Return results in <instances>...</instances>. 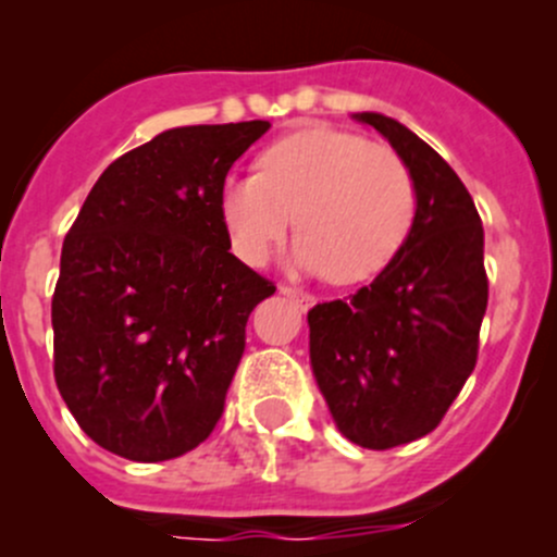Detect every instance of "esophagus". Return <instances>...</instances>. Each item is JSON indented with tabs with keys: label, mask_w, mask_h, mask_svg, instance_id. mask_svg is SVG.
Wrapping results in <instances>:
<instances>
[{
	"label": "esophagus",
	"mask_w": 557,
	"mask_h": 557,
	"mask_svg": "<svg viewBox=\"0 0 557 557\" xmlns=\"http://www.w3.org/2000/svg\"><path fill=\"white\" fill-rule=\"evenodd\" d=\"M280 294L288 296V299L294 301V305L299 307V310H305V312L314 305V296L312 294H305V290H296V288H290V285H280Z\"/></svg>",
	"instance_id": "1"
}]
</instances>
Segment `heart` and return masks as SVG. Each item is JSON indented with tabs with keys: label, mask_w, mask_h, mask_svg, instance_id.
<instances>
[{
	"label": "heart",
	"mask_w": 557,
	"mask_h": 557,
	"mask_svg": "<svg viewBox=\"0 0 557 557\" xmlns=\"http://www.w3.org/2000/svg\"><path fill=\"white\" fill-rule=\"evenodd\" d=\"M221 215L232 247L261 267L294 226L290 261L339 285L377 277L401 252L418 188L401 156L339 128H301L269 145L256 174H228Z\"/></svg>",
	"instance_id": "1"
}]
</instances>
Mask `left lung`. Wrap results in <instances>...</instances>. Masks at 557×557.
<instances>
[{
  "instance_id": "8db88e82",
  "label": "left lung",
  "mask_w": 557,
  "mask_h": 557,
  "mask_svg": "<svg viewBox=\"0 0 557 557\" xmlns=\"http://www.w3.org/2000/svg\"><path fill=\"white\" fill-rule=\"evenodd\" d=\"M409 166L418 188L412 234L350 301L307 312L310 363L336 429L369 450L431 434L474 372L487 310L485 234L445 159L404 123L356 112Z\"/></svg>"
}]
</instances>
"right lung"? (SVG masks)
I'll list each match as a JSON object with an SVG mask.
<instances>
[{"label":"right lung","mask_w":557,"mask_h":557,"mask_svg":"<svg viewBox=\"0 0 557 557\" xmlns=\"http://www.w3.org/2000/svg\"><path fill=\"white\" fill-rule=\"evenodd\" d=\"M269 121L180 126L102 172L61 247L53 374L77 425L128 460L207 440L274 285L228 252L221 185Z\"/></svg>","instance_id":"add662e5"}]
</instances>
